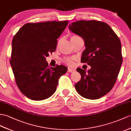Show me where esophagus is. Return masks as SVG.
I'll list each match as a JSON object with an SVG mask.
<instances>
[{
    "mask_svg": "<svg viewBox=\"0 0 131 131\" xmlns=\"http://www.w3.org/2000/svg\"><path fill=\"white\" fill-rule=\"evenodd\" d=\"M75 72V69H72L71 68H68V72H69V73H73Z\"/></svg>",
    "mask_w": 131,
    "mask_h": 131,
    "instance_id": "1",
    "label": "esophagus"
}]
</instances>
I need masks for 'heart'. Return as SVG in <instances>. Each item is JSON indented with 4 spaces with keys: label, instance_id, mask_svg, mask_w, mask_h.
I'll use <instances>...</instances> for the list:
<instances>
[{
    "label": "heart",
    "instance_id": "obj_1",
    "mask_svg": "<svg viewBox=\"0 0 131 131\" xmlns=\"http://www.w3.org/2000/svg\"><path fill=\"white\" fill-rule=\"evenodd\" d=\"M78 38H79V37L76 36V35H73L71 37V41L74 40ZM74 60V58L73 57H66L63 59V62L69 66H72L73 64V60Z\"/></svg>",
    "mask_w": 131,
    "mask_h": 131
}]
</instances>
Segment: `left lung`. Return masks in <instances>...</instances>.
Returning <instances> with one entry per match:
<instances>
[{"label": "left lung", "instance_id": "obj_1", "mask_svg": "<svg viewBox=\"0 0 131 131\" xmlns=\"http://www.w3.org/2000/svg\"><path fill=\"white\" fill-rule=\"evenodd\" d=\"M68 27L83 39L85 49L81 62L91 66L88 71L77 69L81 79L74 85L76 91L85 98H100L112 89L119 74L123 60L119 38L109 25L101 21L79 20Z\"/></svg>", "mask_w": 131, "mask_h": 131}]
</instances>
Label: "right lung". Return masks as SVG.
<instances>
[{"label": "right lung", "mask_w": 131, "mask_h": 131, "mask_svg": "<svg viewBox=\"0 0 131 131\" xmlns=\"http://www.w3.org/2000/svg\"><path fill=\"white\" fill-rule=\"evenodd\" d=\"M68 24L67 20L27 23L13 39L10 63L15 83L31 100L50 97L56 91L60 77L67 71L63 65L49 67L46 58L56 51L57 39Z\"/></svg>", "instance_id": "right-lung-1"}]
</instances>
